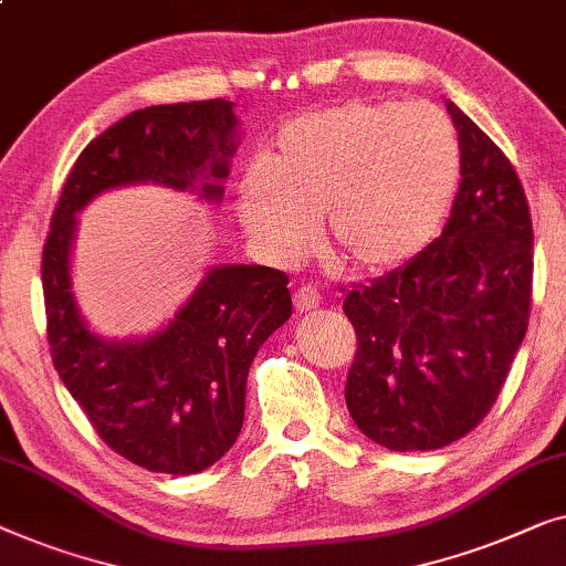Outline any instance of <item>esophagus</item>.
I'll list each match as a JSON object with an SVG mask.
<instances>
[{
	"label": "esophagus",
	"instance_id": "34e87169",
	"mask_svg": "<svg viewBox=\"0 0 566 566\" xmlns=\"http://www.w3.org/2000/svg\"><path fill=\"white\" fill-rule=\"evenodd\" d=\"M317 305H321V292H317L315 286H300V290L294 292V307H297L300 313L315 310Z\"/></svg>",
	"mask_w": 566,
	"mask_h": 566
}]
</instances>
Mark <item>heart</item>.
Listing matches in <instances>:
<instances>
[{
	"mask_svg": "<svg viewBox=\"0 0 566 566\" xmlns=\"http://www.w3.org/2000/svg\"><path fill=\"white\" fill-rule=\"evenodd\" d=\"M464 154L449 115L428 102H346L294 117L266 161L235 187L251 243L297 264L323 214L328 249L354 272H392L420 256L457 205Z\"/></svg>",
	"mask_w": 566,
	"mask_h": 566,
	"instance_id": "1",
	"label": "heart"
}]
</instances>
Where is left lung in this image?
<instances>
[{"mask_svg": "<svg viewBox=\"0 0 566 566\" xmlns=\"http://www.w3.org/2000/svg\"><path fill=\"white\" fill-rule=\"evenodd\" d=\"M464 177L443 233L346 292L356 331L346 405L389 451L443 449L482 423L531 315L533 226L513 164L453 102Z\"/></svg>", "mask_w": 566, "mask_h": 566, "instance_id": "1", "label": "left lung"}]
</instances>
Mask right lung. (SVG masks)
Returning <instances> with one entry per match:
<instances>
[{
    "label": "right lung",
    "mask_w": 566,
    "mask_h": 566,
    "mask_svg": "<svg viewBox=\"0 0 566 566\" xmlns=\"http://www.w3.org/2000/svg\"><path fill=\"white\" fill-rule=\"evenodd\" d=\"M235 123L226 99L156 105L117 120L78 154L43 245L55 371L99 439L148 472L197 474L235 443L249 366L292 315L290 276L256 264L218 266L166 328L107 344L86 331L71 294L74 214L105 189L140 181L220 200Z\"/></svg>",
    "instance_id": "obj_1"
}]
</instances>
